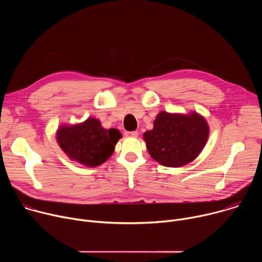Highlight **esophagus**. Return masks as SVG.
Listing matches in <instances>:
<instances>
[{
  "instance_id": "1",
  "label": "esophagus",
  "mask_w": 262,
  "mask_h": 262,
  "mask_svg": "<svg viewBox=\"0 0 262 262\" xmlns=\"http://www.w3.org/2000/svg\"><path fill=\"white\" fill-rule=\"evenodd\" d=\"M125 136H126V137L136 138V137H138V132H126V133H125Z\"/></svg>"
}]
</instances>
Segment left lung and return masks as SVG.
I'll return each instance as SVG.
<instances>
[{
    "label": "left lung",
    "instance_id": "1",
    "mask_svg": "<svg viewBox=\"0 0 262 262\" xmlns=\"http://www.w3.org/2000/svg\"><path fill=\"white\" fill-rule=\"evenodd\" d=\"M208 125L199 114H170L161 112L154 128L144 134L151 158L166 167H180L195 160L208 138Z\"/></svg>",
    "mask_w": 262,
    "mask_h": 262
}]
</instances>
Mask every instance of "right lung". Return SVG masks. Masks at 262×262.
<instances>
[{
  "instance_id": "right-lung-1",
  "label": "right lung",
  "mask_w": 262,
  "mask_h": 262,
  "mask_svg": "<svg viewBox=\"0 0 262 262\" xmlns=\"http://www.w3.org/2000/svg\"><path fill=\"white\" fill-rule=\"evenodd\" d=\"M120 138L119 130L103 128L95 118L72 126L63 125L57 132V141L63 151L71 160L87 167L104 163L113 155Z\"/></svg>"
}]
</instances>
